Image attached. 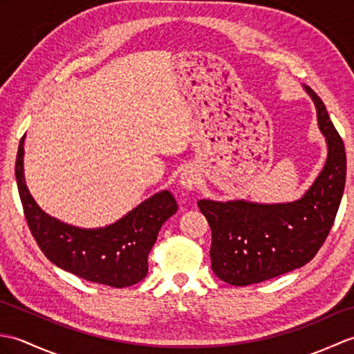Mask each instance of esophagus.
Returning a JSON list of instances; mask_svg holds the SVG:
<instances>
[{"label":"esophagus","instance_id":"1","mask_svg":"<svg viewBox=\"0 0 354 354\" xmlns=\"http://www.w3.org/2000/svg\"><path fill=\"white\" fill-rule=\"evenodd\" d=\"M179 184H181L183 189H185L187 192H193L199 184L198 170L193 169V167H187L181 173V178H179Z\"/></svg>","mask_w":354,"mask_h":354}]
</instances>
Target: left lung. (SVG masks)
Listing matches in <instances>:
<instances>
[{
  "label": "left lung",
  "mask_w": 354,
  "mask_h": 354,
  "mask_svg": "<svg viewBox=\"0 0 354 354\" xmlns=\"http://www.w3.org/2000/svg\"><path fill=\"white\" fill-rule=\"evenodd\" d=\"M327 141V161L304 196L288 204L198 201L212 228V269L232 286L261 283L309 263L326 242L339 208L347 156L324 103L306 86Z\"/></svg>",
  "instance_id": "8db88e82"
}]
</instances>
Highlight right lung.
Wrapping results in <instances>:
<instances>
[{
	"instance_id": "1",
	"label": "right lung",
	"mask_w": 354,
	"mask_h": 354,
	"mask_svg": "<svg viewBox=\"0 0 354 354\" xmlns=\"http://www.w3.org/2000/svg\"><path fill=\"white\" fill-rule=\"evenodd\" d=\"M15 176L27 225L45 257L66 272L111 288L137 284L146 277L147 257L158 232L178 212L175 198L162 190L104 228L85 230L57 221L42 212L27 189L24 137L19 141Z\"/></svg>"
}]
</instances>
